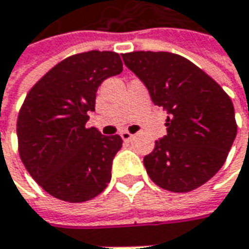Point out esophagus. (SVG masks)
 Segmentation results:
<instances>
[{
  "label": "esophagus",
  "mask_w": 249,
  "mask_h": 249,
  "mask_svg": "<svg viewBox=\"0 0 249 249\" xmlns=\"http://www.w3.org/2000/svg\"><path fill=\"white\" fill-rule=\"evenodd\" d=\"M120 137L123 139V141H131L134 136H133L131 133H129V131H122V133H120Z\"/></svg>",
  "instance_id": "1"
}]
</instances>
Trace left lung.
<instances>
[{"label": "left lung", "mask_w": 249, "mask_h": 249, "mask_svg": "<svg viewBox=\"0 0 249 249\" xmlns=\"http://www.w3.org/2000/svg\"><path fill=\"white\" fill-rule=\"evenodd\" d=\"M124 65L167 112V134L144 158L151 180L172 193L205 184L223 166L237 134L230 97L202 69L181 55L134 51Z\"/></svg>", "instance_id": "1"}]
</instances>
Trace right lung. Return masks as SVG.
Segmentation results:
<instances>
[{
	"label": "right lung",
	"instance_id": "1",
	"mask_svg": "<svg viewBox=\"0 0 249 249\" xmlns=\"http://www.w3.org/2000/svg\"><path fill=\"white\" fill-rule=\"evenodd\" d=\"M122 71L119 53H76L56 63L27 92L16 123L19 155L50 196L84 202L108 186L123 141L86 123L101 83Z\"/></svg>",
	"mask_w": 249,
	"mask_h": 249
}]
</instances>
